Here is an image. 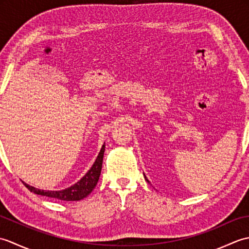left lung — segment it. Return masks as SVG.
Segmentation results:
<instances>
[{
  "mask_svg": "<svg viewBox=\"0 0 249 249\" xmlns=\"http://www.w3.org/2000/svg\"><path fill=\"white\" fill-rule=\"evenodd\" d=\"M145 179H146V181H147V178H146V177H145Z\"/></svg>",
  "mask_w": 249,
  "mask_h": 249,
  "instance_id": "8db88e82",
  "label": "left lung"
}]
</instances>
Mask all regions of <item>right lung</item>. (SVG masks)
<instances>
[{
	"label": "right lung",
	"mask_w": 249,
	"mask_h": 249,
	"mask_svg": "<svg viewBox=\"0 0 249 249\" xmlns=\"http://www.w3.org/2000/svg\"><path fill=\"white\" fill-rule=\"evenodd\" d=\"M104 152H105V144L103 145L102 150H100L99 154L95 160L94 165L92 168L89 169L88 173L84 176L80 181L77 182L75 185L68 187L66 189L60 190V192H52V190H40L37 189L33 186H30V185L25 184V187L28 188L30 192L34 193L36 195H41L46 196V197L50 198H55L63 201H78L83 198H86L87 196L91 194L92 190L96 186V184L99 179L100 171H102V166H103V158H104Z\"/></svg>",
	"instance_id": "obj_1"
}]
</instances>
